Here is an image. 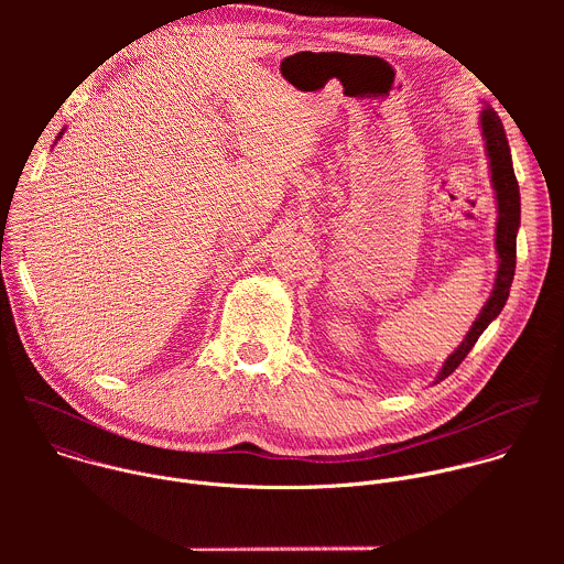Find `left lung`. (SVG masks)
I'll use <instances>...</instances> for the list:
<instances>
[{"label": "left lung", "mask_w": 564, "mask_h": 564, "mask_svg": "<svg viewBox=\"0 0 564 564\" xmlns=\"http://www.w3.org/2000/svg\"><path fill=\"white\" fill-rule=\"evenodd\" d=\"M479 129H481V140H485V151L489 158L491 187L496 192V205H498L496 207L498 209V223H496L498 272H496L491 296L487 299L485 305H481L464 341L446 357L433 383H440L442 379H446L464 361V357L470 352L479 335L489 328L491 321L498 318V314L502 312L509 299V290L516 274V238L520 229V187L516 181L511 149H509L502 120L489 105H485V109L479 111Z\"/></svg>", "instance_id": "1"}]
</instances>
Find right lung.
Returning a JSON list of instances; mask_svg holds the SVG:
<instances>
[{"label":"right lung","instance_id":"add662e5","mask_svg":"<svg viewBox=\"0 0 564 564\" xmlns=\"http://www.w3.org/2000/svg\"><path fill=\"white\" fill-rule=\"evenodd\" d=\"M62 133H64V129H62V131H59V135H57V138H62Z\"/></svg>","mask_w":564,"mask_h":564}]
</instances>
